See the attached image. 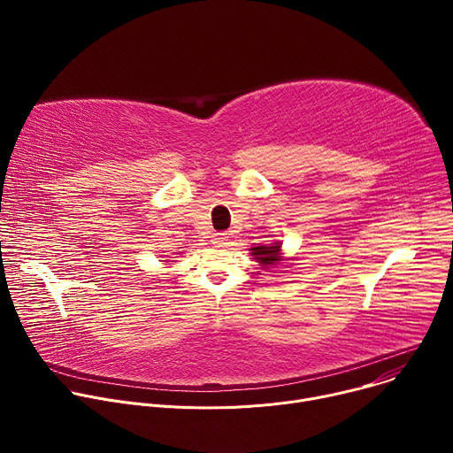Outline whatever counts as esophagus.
<instances>
[{
  "label": "esophagus",
  "instance_id": "1",
  "mask_svg": "<svg viewBox=\"0 0 453 453\" xmlns=\"http://www.w3.org/2000/svg\"><path fill=\"white\" fill-rule=\"evenodd\" d=\"M227 233H215V236H213V243L215 245H226L227 243Z\"/></svg>",
  "mask_w": 453,
  "mask_h": 453
}]
</instances>
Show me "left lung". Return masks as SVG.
<instances>
[{"label": "left lung", "instance_id": "left-lung-1", "mask_svg": "<svg viewBox=\"0 0 453 453\" xmlns=\"http://www.w3.org/2000/svg\"><path fill=\"white\" fill-rule=\"evenodd\" d=\"M280 247L281 243L276 242L273 245H257V247H252V256L256 262H260L262 265L269 267V265H276L280 262Z\"/></svg>", "mask_w": 453, "mask_h": 453}]
</instances>
